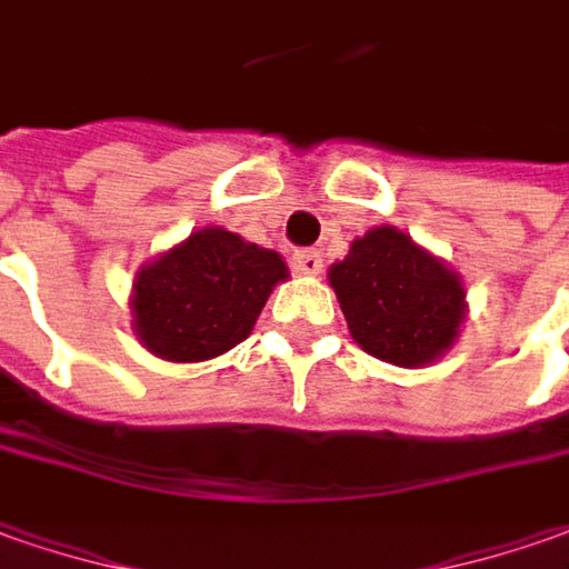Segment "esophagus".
<instances>
[{"label":"esophagus","instance_id":"obj_1","mask_svg":"<svg viewBox=\"0 0 569 569\" xmlns=\"http://www.w3.org/2000/svg\"><path fill=\"white\" fill-rule=\"evenodd\" d=\"M292 264H296L299 273L317 277V273L323 270V258H320V252H315V249H301V252L292 254Z\"/></svg>","mask_w":569,"mask_h":569}]
</instances>
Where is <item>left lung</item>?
<instances>
[{
	"label": "left lung",
	"mask_w": 569,
	"mask_h": 569,
	"mask_svg": "<svg viewBox=\"0 0 569 569\" xmlns=\"http://www.w3.org/2000/svg\"><path fill=\"white\" fill-rule=\"evenodd\" d=\"M351 339L396 367L439 361L461 336L467 292L458 270L398 227H373L327 270Z\"/></svg>",
	"instance_id": "left-lung-1"
}]
</instances>
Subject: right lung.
<instances>
[{"label":"right lung","instance_id":"add662e5","mask_svg":"<svg viewBox=\"0 0 569 569\" xmlns=\"http://www.w3.org/2000/svg\"><path fill=\"white\" fill-rule=\"evenodd\" d=\"M286 280L280 252L223 227H202L137 270L130 327L154 358L211 361L249 339L273 286Z\"/></svg>","mask_w":569,"mask_h":569}]
</instances>
